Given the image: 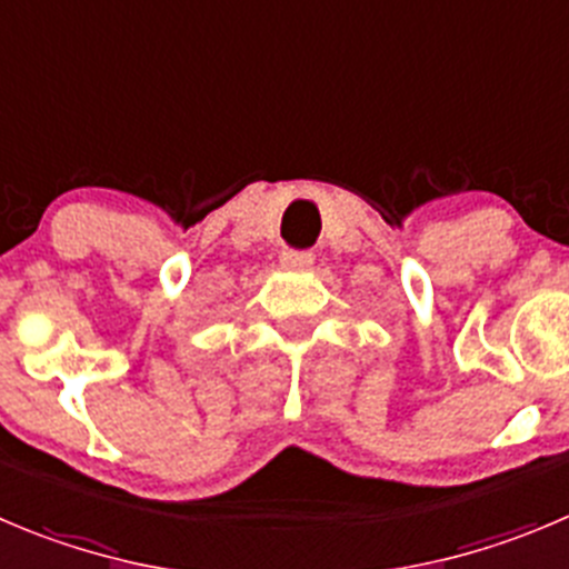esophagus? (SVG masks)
<instances>
[{"mask_svg":"<svg viewBox=\"0 0 569 569\" xmlns=\"http://www.w3.org/2000/svg\"><path fill=\"white\" fill-rule=\"evenodd\" d=\"M310 264H312V253L310 251H296V248L281 251V268L301 270V268H310Z\"/></svg>","mask_w":569,"mask_h":569,"instance_id":"obj_1","label":"esophagus"}]
</instances>
